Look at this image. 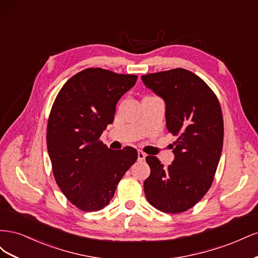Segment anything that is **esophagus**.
<instances>
[{
    "instance_id": "1",
    "label": "esophagus",
    "mask_w": 258,
    "mask_h": 258,
    "mask_svg": "<svg viewBox=\"0 0 258 258\" xmlns=\"http://www.w3.org/2000/svg\"><path fill=\"white\" fill-rule=\"evenodd\" d=\"M145 157H146V155L143 152H141V151L138 152V160L143 161L145 159Z\"/></svg>"
}]
</instances>
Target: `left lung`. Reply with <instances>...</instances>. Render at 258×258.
I'll return each instance as SVG.
<instances>
[{"instance_id":"1","label":"left lung","mask_w":258,"mask_h":258,"mask_svg":"<svg viewBox=\"0 0 258 258\" xmlns=\"http://www.w3.org/2000/svg\"><path fill=\"white\" fill-rule=\"evenodd\" d=\"M141 79L165 101L167 129L177 137L168 168L155 156L146 157L151 174L144 181L145 196L162 212L181 213L198 204L213 182L224 140L221 105L209 86L185 69Z\"/></svg>"}]
</instances>
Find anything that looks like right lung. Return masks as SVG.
Returning a JSON list of instances; mask_svg holds the SVG:
<instances>
[{
    "mask_svg": "<svg viewBox=\"0 0 258 258\" xmlns=\"http://www.w3.org/2000/svg\"><path fill=\"white\" fill-rule=\"evenodd\" d=\"M137 79L86 69L64 84L53 102L46 136L52 172L68 200L85 212L110 204L117 184L138 158L134 147L113 151L99 141L114 120L118 100Z\"/></svg>",
    "mask_w": 258,
    "mask_h": 258,
    "instance_id": "1",
    "label": "right lung"
}]
</instances>
